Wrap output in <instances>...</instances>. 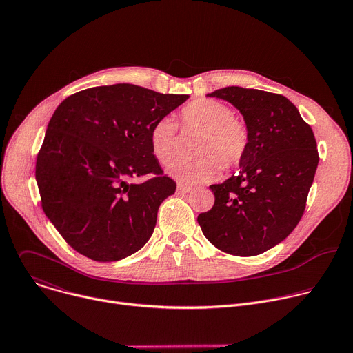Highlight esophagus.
<instances>
[{
  "instance_id": "obj_1",
  "label": "esophagus",
  "mask_w": 353,
  "mask_h": 353,
  "mask_svg": "<svg viewBox=\"0 0 353 353\" xmlns=\"http://www.w3.org/2000/svg\"><path fill=\"white\" fill-rule=\"evenodd\" d=\"M191 191V187H188V185H185V184H177V192L179 194H187V192H190Z\"/></svg>"
}]
</instances>
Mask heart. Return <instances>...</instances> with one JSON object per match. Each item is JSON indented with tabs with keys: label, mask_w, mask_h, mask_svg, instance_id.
Listing matches in <instances>:
<instances>
[{
	"label": "heart",
	"mask_w": 353,
	"mask_h": 353,
	"mask_svg": "<svg viewBox=\"0 0 353 353\" xmlns=\"http://www.w3.org/2000/svg\"><path fill=\"white\" fill-rule=\"evenodd\" d=\"M179 124L183 130L201 131L195 145L194 161L179 162L170 168V174L177 180L194 184L208 181L219 174L221 169L230 170L240 165L250 146V127L241 117L216 99H195L179 113ZM177 124L162 117L149 130V145L155 159L170 166L177 155Z\"/></svg>",
	"instance_id": "heart-1"
}]
</instances>
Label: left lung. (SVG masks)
<instances>
[{"label": "left lung", "instance_id": "obj_1", "mask_svg": "<svg viewBox=\"0 0 353 353\" xmlns=\"http://www.w3.org/2000/svg\"><path fill=\"white\" fill-rule=\"evenodd\" d=\"M208 96L228 100L250 127V146L240 169L210 188L214 207L196 221L221 251L259 256L297 226L319 165L312 127L282 94L228 86Z\"/></svg>", "mask_w": 353, "mask_h": 353}]
</instances>
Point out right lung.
<instances>
[{
  "mask_svg": "<svg viewBox=\"0 0 353 353\" xmlns=\"http://www.w3.org/2000/svg\"><path fill=\"white\" fill-rule=\"evenodd\" d=\"M187 99L117 83L77 92L56 109L36 181L46 216L79 254L117 261L149 240L159 205L176 191L152 155L149 130Z\"/></svg>",
  "mask_w": 353,
  "mask_h": 353,
  "instance_id": "obj_1",
  "label": "right lung"
}]
</instances>
